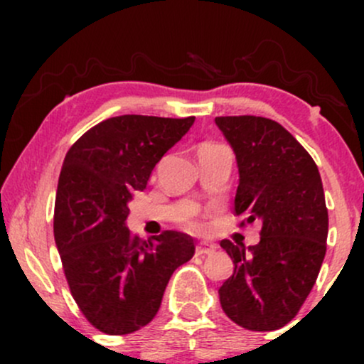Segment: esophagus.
Returning a JSON list of instances; mask_svg holds the SVG:
<instances>
[{
    "label": "esophagus",
    "instance_id": "1",
    "mask_svg": "<svg viewBox=\"0 0 364 364\" xmlns=\"http://www.w3.org/2000/svg\"><path fill=\"white\" fill-rule=\"evenodd\" d=\"M215 250H217V246L212 243H207V241H200V243L196 245V255H200V257H205V255H214Z\"/></svg>",
    "mask_w": 364,
    "mask_h": 364
}]
</instances>
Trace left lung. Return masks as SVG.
Masks as SVG:
<instances>
[{
	"label": "left lung",
	"instance_id": "obj_1",
	"mask_svg": "<svg viewBox=\"0 0 364 364\" xmlns=\"http://www.w3.org/2000/svg\"><path fill=\"white\" fill-rule=\"evenodd\" d=\"M215 124L237 162L235 214L262 224L258 245L220 241L235 263L220 306L240 327L269 332L294 318L318 277L328 235L323 185L310 154L277 121L220 116Z\"/></svg>",
	"mask_w": 364,
	"mask_h": 364
}]
</instances>
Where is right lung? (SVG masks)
<instances>
[{
  "mask_svg": "<svg viewBox=\"0 0 364 364\" xmlns=\"http://www.w3.org/2000/svg\"><path fill=\"white\" fill-rule=\"evenodd\" d=\"M183 119L123 114L95 124L63 162L54 205V241L73 299L104 333L124 336L152 321L171 275L193 257V237L164 231L129 235L133 191L186 135Z\"/></svg>",
  "mask_w": 364,
  "mask_h": 364,
  "instance_id": "add662e5",
  "label": "right lung"
}]
</instances>
